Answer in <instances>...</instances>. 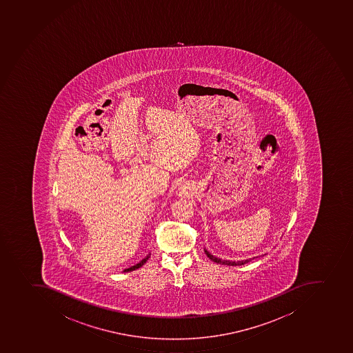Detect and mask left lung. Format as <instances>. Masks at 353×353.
<instances>
[{"label":"left lung","instance_id":"left-lung-1","mask_svg":"<svg viewBox=\"0 0 353 353\" xmlns=\"http://www.w3.org/2000/svg\"><path fill=\"white\" fill-rule=\"evenodd\" d=\"M204 252H205V254H207L208 258L209 259L212 260V261L216 262V263H220V265H244V263H248V262L251 261V260L254 259V258H252V259H246V260H241V261H230V260H223L220 259V258H217V256H212L209 251H207V250L204 249Z\"/></svg>","mask_w":353,"mask_h":353}]
</instances>
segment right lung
Instances as JSON below:
<instances>
[{"instance_id":"1","label":"right lung","mask_w":353,"mask_h":353,"mask_svg":"<svg viewBox=\"0 0 353 353\" xmlns=\"http://www.w3.org/2000/svg\"><path fill=\"white\" fill-rule=\"evenodd\" d=\"M150 256H151V253H149V254H148V256H146L144 259L141 260L139 263H136V265H132V267H130V268L125 269L123 272H133V270H135V269L141 268V267H142V265H144V263H145L148 260H149Z\"/></svg>"}]
</instances>
